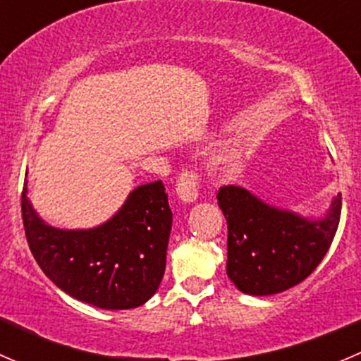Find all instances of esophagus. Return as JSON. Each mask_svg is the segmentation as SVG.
<instances>
[{
    "label": "esophagus",
    "mask_w": 361,
    "mask_h": 361,
    "mask_svg": "<svg viewBox=\"0 0 361 361\" xmlns=\"http://www.w3.org/2000/svg\"><path fill=\"white\" fill-rule=\"evenodd\" d=\"M176 194L183 202L197 201L199 174L194 171H183L176 181Z\"/></svg>",
    "instance_id": "esophagus-1"
}]
</instances>
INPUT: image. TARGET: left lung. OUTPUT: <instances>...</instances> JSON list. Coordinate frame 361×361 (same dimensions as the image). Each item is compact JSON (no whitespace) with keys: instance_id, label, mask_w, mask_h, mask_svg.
<instances>
[{"instance_id":"left-lung-1","label":"left lung","mask_w":361,"mask_h":361,"mask_svg":"<svg viewBox=\"0 0 361 361\" xmlns=\"http://www.w3.org/2000/svg\"><path fill=\"white\" fill-rule=\"evenodd\" d=\"M228 227L227 274L248 295H274L304 281L332 245L341 220V194L323 220L269 206L246 188L216 194Z\"/></svg>"}]
</instances>
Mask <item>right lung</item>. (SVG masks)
Here are the masks:
<instances>
[{
	"label": "right lung",
	"instance_id": "obj_1",
	"mask_svg": "<svg viewBox=\"0 0 361 361\" xmlns=\"http://www.w3.org/2000/svg\"><path fill=\"white\" fill-rule=\"evenodd\" d=\"M29 250L47 278L76 300L101 309H133L157 292L166 271L173 213L162 181L141 185L118 213L89 231L45 224L23 188Z\"/></svg>",
	"mask_w": 361,
	"mask_h": 361
}]
</instances>
